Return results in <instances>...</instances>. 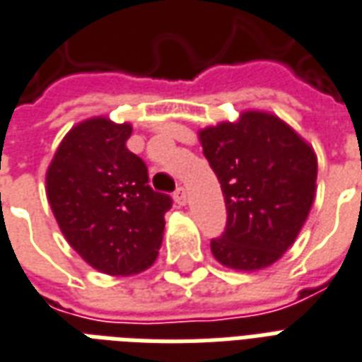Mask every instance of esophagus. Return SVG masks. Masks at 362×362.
I'll return each instance as SVG.
<instances>
[{
	"mask_svg": "<svg viewBox=\"0 0 362 362\" xmlns=\"http://www.w3.org/2000/svg\"><path fill=\"white\" fill-rule=\"evenodd\" d=\"M173 200H175V204H179V206H185V202H187V191H185L183 187H179L177 191L173 192Z\"/></svg>",
	"mask_w": 362,
	"mask_h": 362,
	"instance_id": "1",
	"label": "esophagus"
}]
</instances>
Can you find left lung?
Returning <instances> with one entry per match:
<instances>
[{
	"label": "left lung",
	"mask_w": 362,
	"mask_h": 362,
	"mask_svg": "<svg viewBox=\"0 0 362 362\" xmlns=\"http://www.w3.org/2000/svg\"><path fill=\"white\" fill-rule=\"evenodd\" d=\"M221 183L227 227L211 254L235 271L279 262L300 235L317 191V154L284 119L244 110L236 122L198 132Z\"/></svg>",
	"instance_id": "left-lung-1"
}]
</instances>
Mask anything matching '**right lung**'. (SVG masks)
<instances>
[{"instance_id":"right-lung-1","label":"right lung","mask_w":362,"mask_h":362,"mask_svg":"<svg viewBox=\"0 0 362 362\" xmlns=\"http://www.w3.org/2000/svg\"><path fill=\"white\" fill-rule=\"evenodd\" d=\"M132 124L95 116L64 135L45 173V192L66 243L112 276L143 273L158 257L171 198L148 185L127 151Z\"/></svg>"}]
</instances>
